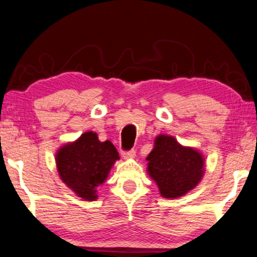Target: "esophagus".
<instances>
[{
  "mask_svg": "<svg viewBox=\"0 0 257 257\" xmlns=\"http://www.w3.org/2000/svg\"><path fill=\"white\" fill-rule=\"evenodd\" d=\"M121 156L123 159H132L136 156V150L135 149H131L128 150V152H122L121 153Z\"/></svg>",
  "mask_w": 257,
  "mask_h": 257,
  "instance_id": "obj_1",
  "label": "esophagus"
}]
</instances>
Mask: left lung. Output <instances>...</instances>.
<instances>
[{
	"instance_id": "1",
	"label": "left lung",
	"mask_w": 257,
	"mask_h": 257,
	"mask_svg": "<svg viewBox=\"0 0 257 257\" xmlns=\"http://www.w3.org/2000/svg\"><path fill=\"white\" fill-rule=\"evenodd\" d=\"M148 173L158 184L165 198L185 195L200 183L204 160L194 148L183 147L172 136L160 135L148 155Z\"/></svg>"
}]
</instances>
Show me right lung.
<instances>
[{
  "instance_id": "add662e5",
  "label": "right lung",
  "mask_w": 257,
  "mask_h": 257,
  "mask_svg": "<svg viewBox=\"0 0 257 257\" xmlns=\"http://www.w3.org/2000/svg\"><path fill=\"white\" fill-rule=\"evenodd\" d=\"M119 153L110 141L99 142L95 132H85L73 143L60 148L56 167L62 182L85 201L97 198V186L107 179Z\"/></svg>"
}]
</instances>
